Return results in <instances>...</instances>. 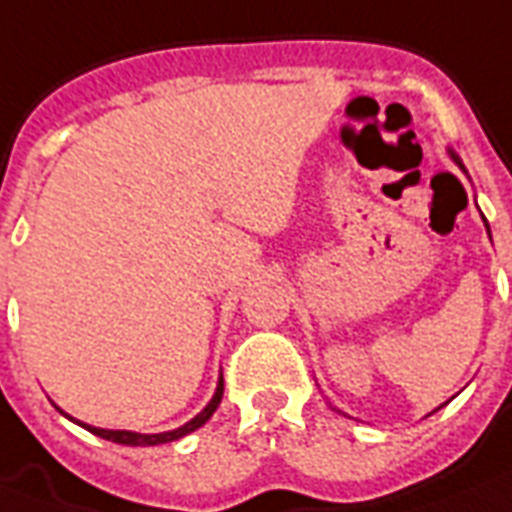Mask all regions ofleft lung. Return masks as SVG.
Returning a JSON list of instances; mask_svg holds the SVG:
<instances>
[{
    "mask_svg": "<svg viewBox=\"0 0 512 512\" xmlns=\"http://www.w3.org/2000/svg\"><path fill=\"white\" fill-rule=\"evenodd\" d=\"M449 155H452V161H455L457 166H460V169L465 171V166H463V163H460V158H457V155H455V150H449ZM484 222H486V219H484ZM486 230H489V224H486Z\"/></svg>",
    "mask_w": 512,
    "mask_h": 512,
    "instance_id": "1",
    "label": "left lung"
}]
</instances>
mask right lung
<instances>
[{"label": "right lung", "instance_id": "obj_1", "mask_svg": "<svg viewBox=\"0 0 512 512\" xmlns=\"http://www.w3.org/2000/svg\"><path fill=\"white\" fill-rule=\"evenodd\" d=\"M222 394H224V378H219V386H216V394L214 399L203 407V412H198L195 418L190 420V423H185L182 428H177V431H163V433H134V431H108V428H94V425H87V423H76L81 425V428H87L89 433H94V436H100V439H108V441H116V444H126V447H155V444H169V441H177L182 439V436H187V433H192L195 428H200V425L206 423L211 415L216 412V407H219V402H222ZM65 415V412H63ZM68 418V415H65ZM73 420V418H71Z\"/></svg>", "mask_w": 512, "mask_h": 512}]
</instances>
